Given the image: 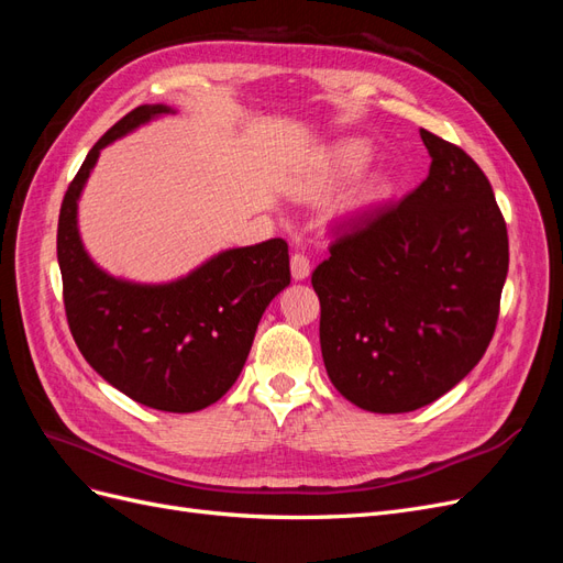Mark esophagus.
<instances>
[{
	"label": "esophagus",
	"mask_w": 563,
	"mask_h": 563,
	"mask_svg": "<svg viewBox=\"0 0 563 563\" xmlns=\"http://www.w3.org/2000/svg\"><path fill=\"white\" fill-rule=\"evenodd\" d=\"M291 277L296 282H302L310 277V258L305 253H294L291 255Z\"/></svg>",
	"instance_id": "1"
}]
</instances>
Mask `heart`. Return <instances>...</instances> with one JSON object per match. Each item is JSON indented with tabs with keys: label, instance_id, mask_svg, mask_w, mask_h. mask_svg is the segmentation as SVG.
I'll return each mask as SVG.
<instances>
[{
	"label": "heart",
	"instance_id": "1",
	"mask_svg": "<svg viewBox=\"0 0 563 563\" xmlns=\"http://www.w3.org/2000/svg\"><path fill=\"white\" fill-rule=\"evenodd\" d=\"M366 162H368V147L364 143H356V141L340 143L319 159L317 174L308 180V185H305V192L310 197L327 192L331 187L352 178L354 174H360L366 166ZM387 195H389V180L385 176H373L350 195V199L343 207V213L362 216L373 207H378Z\"/></svg>",
	"mask_w": 563,
	"mask_h": 563
}]
</instances>
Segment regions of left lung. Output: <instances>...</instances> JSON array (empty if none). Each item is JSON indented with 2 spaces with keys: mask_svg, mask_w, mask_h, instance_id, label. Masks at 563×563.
<instances>
[{
  "mask_svg": "<svg viewBox=\"0 0 563 563\" xmlns=\"http://www.w3.org/2000/svg\"><path fill=\"white\" fill-rule=\"evenodd\" d=\"M413 192L347 220L312 272L335 389L373 413L428 406L479 364L509 265L505 218L465 150L420 129Z\"/></svg>",
  "mask_w": 563,
  "mask_h": 563,
  "instance_id": "1",
  "label": "left lung"
}]
</instances>
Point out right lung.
Segmentation results:
<instances>
[{
  "instance_id": "1",
  "label": "right lung",
  "mask_w": 563,
  "mask_h": 563,
  "mask_svg": "<svg viewBox=\"0 0 563 563\" xmlns=\"http://www.w3.org/2000/svg\"><path fill=\"white\" fill-rule=\"evenodd\" d=\"M168 112L166 106L135 108L91 147L60 203L58 265L67 323L91 368L133 401L192 413L240 378L258 321L291 284V267L279 236L218 253L168 284L114 279L89 258L77 201L100 150Z\"/></svg>"
}]
</instances>
